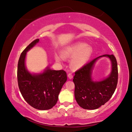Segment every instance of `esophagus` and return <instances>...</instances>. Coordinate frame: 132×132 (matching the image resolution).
I'll return each mask as SVG.
<instances>
[{"instance_id": "obj_1", "label": "esophagus", "mask_w": 132, "mask_h": 132, "mask_svg": "<svg viewBox=\"0 0 132 132\" xmlns=\"http://www.w3.org/2000/svg\"><path fill=\"white\" fill-rule=\"evenodd\" d=\"M68 77L69 78V79H71L73 78V75H72V74L71 73H69L68 74Z\"/></svg>"}]
</instances>
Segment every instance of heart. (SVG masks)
<instances>
[{
  "label": "heart",
  "mask_w": 132,
  "mask_h": 132,
  "mask_svg": "<svg viewBox=\"0 0 132 132\" xmlns=\"http://www.w3.org/2000/svg\"><path fill=\"white\" fill-rule=\"evenodd\" d=\"M93 52V48L84 43H77L65 47L62 52V56L64 58H72L70 66L74 69H78L89 61ZM55 59L58 63H61L62 57L57 54Z\"/></svg>",
  "instance_id": "b5f03b06"
}]
</instances>
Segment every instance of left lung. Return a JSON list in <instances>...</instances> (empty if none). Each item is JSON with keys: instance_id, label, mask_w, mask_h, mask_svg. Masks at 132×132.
<instances>
[{"instance_id": "left-lung-1", "label": "left lung", "mask_w": 132, "mask_h": 132, "mask_svg": "<svg viewBox=\"0 0 132 132\" xmlns=\"http://www.w3.org/2000/svg\"><path fill=\"white\" fill-rule=\"evenodd\" d=\"M101 57H108L112 64L110 74L100 81H94L92 73L95 63ZM73 81L74 95L78 105L82 109L95 110L105 105L112 97L118 82L117 62L113 54H105L92 60L75 71Z\"/></svg>"}]
</instances>
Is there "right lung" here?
<instances>
[{
    "mask_svg": "<svg viewBox=\"0 0 132 132\" xmlns=\"http://www.w3.org/2000/svg\"><path fill=\"white\" fill-rule=\"evenodd\" d=\"M39 41L32 42L21 53L18 65V82L25 100L36 109L47 110L56 104L58 95L67 80L64 70H54L47 67L42 73L31 74L26 69V53Z\"/></svg>",
    "mask_w": 132,
    "mask_h": 132,
    "instance_id": "add662e5",
    "label": "right lung"
}]
</instances>
